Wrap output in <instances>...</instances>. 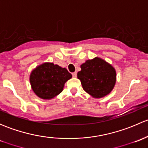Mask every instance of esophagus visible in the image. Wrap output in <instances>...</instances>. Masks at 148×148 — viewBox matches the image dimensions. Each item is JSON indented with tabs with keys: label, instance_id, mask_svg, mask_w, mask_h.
Returning a JSON list of instances; mask_svg holds the SVG:
<instances>
[{
	"label": "esophagus",
	"instance_id": "1",
	"mask_svg": "<svg viewBox=\"0 0 148 148\" xmlns=\"http://www.w3.org/2000/svg\"><path fill=\"white\" fill-rule=\"evenodd\" d=\"M77 72H74V73H72V76H73V77H77Z\"/></svg>",
	"mask_w": 148,
	"mask_h": 148
}]
</instances>
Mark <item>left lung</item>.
Wrapping results in <instances>:
<instances>
[{
  "mask_svg": "<svg viewBox=\"0 0 148 148\" xmlns=\"http://www.w3.org/2000/svg\"><path fill=\"white\" fill-rule=\"evenodd\" d=\"M77 73L85 92L95 98L108 95L116 82V71L111 65L96 57L86 61Z\"/></svg>",
  "mask_w": 148,
  "mask_h": 148,
  "instance_id": "left-lung-1",
  "label": "left lung"
}]
</instances>
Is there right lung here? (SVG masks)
<instances>
[{
    "instance_id": "obj_1",
    "label": "right lung",
    "mask_w": 148,
    "mask_h": 148,
    "mask_svg": "<svg viewBox=\"0 0 148 148\" xmlns=\"http://www.w3.org/2000/svg\"><path fill=\"white\" fill-rule=\"evenodd\" d=\"M71 77L66 69L53 63H44L31 72L30 82L37 96L50 99L62 92L65 82Z\"/></svg>"
}]
</instances>
